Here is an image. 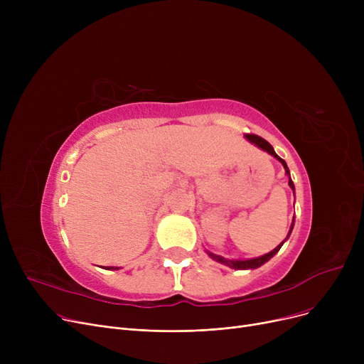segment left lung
Wrapping results in <instances>:
<instances>
[{"mask_svg":"<svg viewBox=\"0 0 364 364\" xmlns=\"http://www.w3.org/2000/svg\"><path fill=\"white\" fill-rule=\"evenodd\" d=\"M247 140H250L251 143H254L255 146H258V147H261L262 150H265L267 153H270L272 156H274L276 159H279L280 162H282V165H283V168L286 169V174L289 176V169H288V165H286V162L282 159V158H279L277 155H276V151H274V149L272 147V144L267 141V140H264L262 137H259V136H255V134H246L245 136ZM289 186H291V188L294 190V183H292V180H291V177H289ZM295 220V218H294ZM292 228H294V223H292V225H291V230H289V233H288V236L291 235V232H292ZM282 245H283V242L277 246V247H274V250L272 251V252H269V254H265V255H262V257H259V258H254V259H246V261H233V259H227V258H223V257H220V255H214V254H211V252H208L209 254V257H211L213 259H215V261H218V262H221V264H225V265H228V267H232V269H236V270H246V269H257V267H259V265H262L264 262H267L269 261L270 258H273L279 251H280V247H282Z\"/></svg>","mask_w":364,"mask_h":364,"instance_id":"8db88e82","label":"left lung"}]
</instances>
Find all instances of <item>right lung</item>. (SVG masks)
<instances>
[{"label": "right lung", "instance_id": "add662e5", "mask_svg": "<svg viewBox=\"0 0 364 364\" xmlns=\"http://www.w3.org/2000/svg\"><path fill=\"white\" fill-rule=\"evenodd\" d=\"M107 269H109V267H107ZM112 269H113V267H110V270H112ZM113 270H117V269H113Z\"/></svg>", "mask_w": 364, "mask_h": 364}]
</instances>
